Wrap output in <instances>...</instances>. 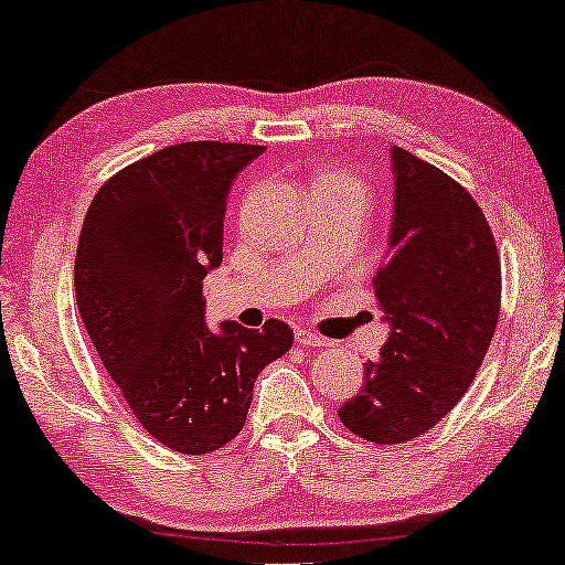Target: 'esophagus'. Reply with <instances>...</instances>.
Wrapping results in <instances>:
<instances>
[{"label": "esophagus", "instance_id": "esophagus-1", "mask_svg": "<svg viewBox=\"0 0 565 565\" xmlns=\"http://www.w3.org/2000/svg\"><path fill=\"white\" fill-rule=\"evenodd\" d=\"M294 339H297L299 347H327L324 337L317 334V331H311V329H303V327L294 331Z\"/></svg>", "mask_w": 565, "mask_h": 565}]
</instances>
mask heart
I'll return each mask as SVG.
<instances>
[{
    "label": "heart",
    "mask_w": 565,
    "mask_h": 565,
    "mask_svg": "<svg viewBox=\"0 0 565 565\" xmlns=\"http://www.w3.org/2000/svg\"><path fill=\"white\" fill-rule=\"evenodd\" d=\"M321 188H337V191H347V193H354L356 199H364V183L356 181V178L347 175V173H329L321 178L317 183Z\"/></svg>",
    "instance_id": "b5f03b06"
}]
</instances>
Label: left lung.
<instances>
[{
	"mask_svg": "<svg viewBox=\"0 0 565 565\" xmlns=\"http://www.w3.org/2000/svg\"><path fill=\"white\" fill-rule=\"evenodd\" d=\"M392 170L390 250L374 276L392 331L360 395L339 407L349 433L374 445L415 440L458 405L500 317V256L476 199L402 148Z\"/></svg>",
	"mask_w": 565,
	"mask_h": 565,
	"instance_id": "obj_1",
	"label": "left lung"
}]
</instances>
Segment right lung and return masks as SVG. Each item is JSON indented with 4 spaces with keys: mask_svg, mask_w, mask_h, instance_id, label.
<instances>
[{
    "mask_svg": "<svg viewBox=\"0 0 565 565\" xmlns=\"http://www.w3.org/2000/svg\"><path fill=\"white\" fill-rule=\"evenodd\" d=\"M262 153L246 142L168 146L105 181L79 231L75 297L97 356L138 423L183 455L234 440L258 372L294 342L279 319L213 331L203 317L231 185Z\"/></svg>",
    "mask_w": 565,
    "mask_h": 565,
    "instance_id": "add662e5",
    "label": "right lung"
}]
</instances>
